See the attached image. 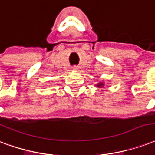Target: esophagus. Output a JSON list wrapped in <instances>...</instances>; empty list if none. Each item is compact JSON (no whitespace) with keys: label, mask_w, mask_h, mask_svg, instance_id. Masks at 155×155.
Segmentation results:
<instances>
[{"label":"esophagus","mask_w":155,"mask_h":155,"mask_svg":"<svg viewBox=\"0 0 155 155\" xmlns=\"http://www.w3.org/2000/svg\"><path fill=\"white\" fill-rule=\"evenodd\" d=\"M72 69H73V71H78V66H73V68H72Z\"/></svg>","instance_id":"esophagus-1"}]
</instances>
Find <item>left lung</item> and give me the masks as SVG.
I'll return each instance as SVG.
<instances>
[{"mask_svg":"<svg viewBox=\"0 0 155 155\" xmlns=\"http://www.w3.org/2000/svg\"><path fill=\"white\" fill-rule=\"evenodd\" d=\"M104 85H105V84H104L103 82H98L96 87H99V88H101V87H103Z\"/></svg>","mask_w":155,"mask_h":155,"instance_id":"1","label":"left lung"}]
</instances>
